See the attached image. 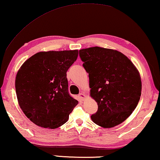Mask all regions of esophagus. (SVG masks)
<instances>
[{
	"label": "esophagus",
	"mask_w": 160,
	"mask_h": 160,
	"mask_svg": "<svg viewBox=\"0 0 160 160\" xmlns=\"http://www.w3.org/2000/svg\"><path fill=\"white\" fill-rule=\"evenodd\" d=\"M78 97H79V98L80 100H84L85 98V97H86V95L83 93V92H80V93L78 95Z\"/></svg>",
	"instance_id": "esophagus-1"
}]
</instances>
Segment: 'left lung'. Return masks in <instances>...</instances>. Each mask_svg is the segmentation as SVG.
I'll use <instances>...</instances> for the list:
<instances>
[{
    "instance_id": "8db88e82",
    "label": "left lung",
    "mask_w": 160,
    "mask_h": 160,
    "mask_svg": "<svg viewBox=\"0 0 160 160\" xmlns=\"http://www.w3.org/2000/svg\"><path fill=\"white\" fill-rule=\"evenodd\" d=\"M88 73L90 96L98 104L91 116L95 123L112 128L123 122L134 111L142 93L139 72L121 52L94 47L80 50Z\"/></svg>"
}]
</instances>
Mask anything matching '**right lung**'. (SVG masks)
<instances>
[{
	"label": "right lung",
	"instance_id": "add662e5",
	"mask_svg": "<svg viewBox=\"0 0 160 160\" xmlns=\"http://www.w3.org/2000/svg\"><path fill=\"white\" fill-rule=\"evenodd\" d=\"M78 56L77 49L40 52L18 70L15 87L19 106L36 125L56 128L68 121L78 101L69 94L66 73Z\"/></svg>",
	"mask_w": 160,
	"mask_h": 160
}]
</instances>
